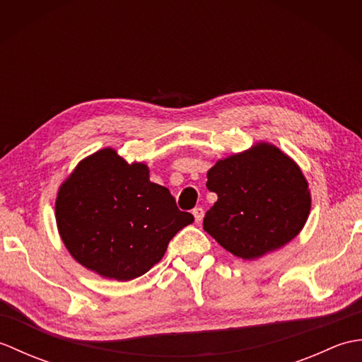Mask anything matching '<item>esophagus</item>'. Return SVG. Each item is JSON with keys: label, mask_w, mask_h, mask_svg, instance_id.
I'll use <instances>...</instances> for the list:
<instances>
[{"label": "esophagus", "mask_w": 362, "mask_h": 362, "mask_svg": "<svg viewBox=\"0 0 362 362\" xmlns=\"http://www.w3.org/2000/svg\"><path fill=\"white\" fill-rule=\"evenodd\" d=\"M193 214H194L196 222H201L202 218H204V209H202V206H196V209L193 210Z\"/></svg>", "instance_id": "obj_1"}]
</instances>
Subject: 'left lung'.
<instances>
[{
	"instance_id": "obj_1",
	"label": "left lung",
	"mask_w": 362,
	"mask_h": 362,
	"mask_svg": "<svg viewBox=\"0 0 362 362\" xmlns=\"http://www.w3.org/2000/svg\"><path fill=\"white\" fill-rule=\"evenodd\" d=\"M206 188L218 201L205 213L204 230L243 259L283 247L308 219L311 196L300 168L272 144L219 160Z\"/></svg>"
}]
</instances>
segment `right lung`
<instances>
[{"label": "right lung", "instance_id": "right-lung-1", "mask_svg": "<svg viewBox=\"0 0 362 362\" xmlns=\"http://www.w3.org/2000/svg\"><path fill=\"white\" fill-rule=\"evenodd\" d=\"M56 221L76 261L127 281L158 263L194 216L177 209L168 188L149 180L148 166L129 165L107 148L82 160L60 187Z\"/></svg>", "mask_w": 362, "mask_h": 362}]
</instances>
